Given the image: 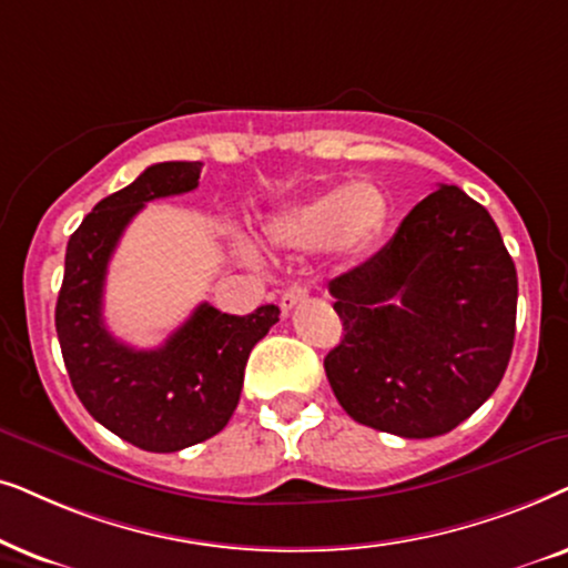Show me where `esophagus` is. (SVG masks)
<instances>
[{
  "mask_svg": "<svg viewBox=\"0 0 568 568\" xmlns=\"http://www.w3.org/2000/svg\"><path fill=\"white\" fill-rule=\"evenodd\" d=\"M306 298H308V285H293V288L285 291L283 298H280V308H283V314H288Z\"/></svg>",
  "mask_w": 568,
  "mask_h": 568,
  "instance_id": "obj_1",
  "label": "esophagus"
}]
</instances>
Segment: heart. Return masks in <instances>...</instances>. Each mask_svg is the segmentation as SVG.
<instances>
[{"label": "heart", "mask_w": 568, "mask_h": 568, "mask_svg": "<svg viewBox=\"0 0 568 568\" xmlns=\"http://www.w3.org/2000/svg\"><path fill=\"white\" fill-rule=\"evenodd\" d=\"M384 217V196L368 184H353L283 210L264 225V236L288 248L332 244L339 252H358L379 236Z\"/></svg>", "instance_id": "1"}]
</instances>
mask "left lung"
Listing matches in <instances>:
<instances>
[{
    "label": "left lung",
    "mask_w": 568,
    "mask_h": 568,
    "mask_svg": "<svg viewBox=\"0 0 568 568\" xmlns=\"http://www.w3.org/2000/svg\"><path fill=\"white\" fill-rule=\"evenodd\" d=\"M343 339L324 358L353 420L403 438L457 428L511 358L517 270L488 210L442 184L382 252L329 283Z\"/></svg>",
    "instance_id": "obj_1"
}]
</instances>
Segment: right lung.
I'll list each match as a JSON object with an SVG mask.
<instances>
[{
    "mask_svg": "<svg viewBox=\"0 0 568 568\" xmlns=\"http://www.w3.org/2000/svg\"><path fill=\"white\" fill-rule=\"evenodd\" d=\"M200 161L150 165L98 202L67 244L54 314L67 374L101 426L145 452H179L223 430L239 405L248 353L280 320L272 304L246 316L200 304L153 351L105 329L103 283L121 233L145 202L200 186Z\"/></svg>",
    "mask_w": 568,
    "mask_h": 568,
    "instance_id": "obj_1",
    "label": "right lung"
}]
</instances>
